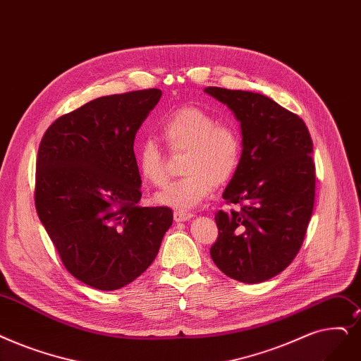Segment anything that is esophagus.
Returning <instances> with one entry per match:
<instances>
[{
  "label": "esophagus",
  "instance_id": "esophagus-1",
  "mask_svg": "<svg viewBox=\"0 0 361 361\" xmlns=\"http://www.w3.org/2000/svg\"><path fill=\"white\" fill-rule=\"evenodd\" d=\"M193 216V214L190 212H184V211H176L174 212V219L176 223H184V221H189V219Z\"/></svg>",
  "mask_w": 361,
  "mask_h": 361
}]
</instances>
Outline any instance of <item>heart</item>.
Listing matches in <instances>:
<instances>
[{
  "mask_svg": "<svg viewBox=\"0 0 361 361\" xmlns=\"http://www.w3.org/2000/svg\"><path fill=\"white\" fill-rule=\"evenodd\" d=\"M159 133L172 153L184 152L183 178L169 183L156 193L158 205L187 211L208 199L214 185H226L236 174L242 159L239 131L196 106H184L168 115ZM142 177L159 187L166 181L165 154L152 138L145 140L137 152Z\"/></svg>",
  "mask_w": 361,
  "mask_h": 361,
  "instance_id": "obj_1",
  "label": "heart"
}]
</instances>
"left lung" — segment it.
<instances>
[{
    "label": "left lung",
    "instance_id": "left-lung-1",
    "mask_svg": "<svg viewBox=\"0 0 361 361\" xmlns=\"http://www.w3.org/2000/svg\"><path fill=\"white\" fill-rule=\"evenodd\" d=\"M240 122L242 159L218 211L211 258L226 276L261 283L283 271L302 246L314 208L316 166L305 122L258 92L208 87Z\"/></svg>",
    "mask_w": 361,
    "mask_h": 361
}]
</instances>
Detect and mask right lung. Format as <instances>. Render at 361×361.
Segmentation results:
<instances>
[{
	"label": "right lung",
	"mask_w": 361,
	"mask_h": 361,
	"mask_svg": "<svg viewBox=\"0 0 361 361\" xmlns=\"http://www.w3.org/2000/svg\"><path fill=\"white\" fill-rule=\"evenodd\" d=\"M158 88L99 97L56 119L37 158L35 208L66 270L99 290L143 274L172 224L166 207H138L134 138Z\"/></svg>",
	"instance_id": "right-lung-1"
}]
</instances>
